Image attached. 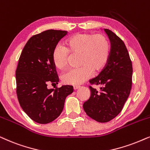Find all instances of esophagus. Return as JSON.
I'll return each mask as SVG.
<instances>
[{"mask_svg":"<svg viewBox=\"0 0 150 150\" xmlns=\"http://www.w3.org/2000/svg\"><path fill=\"white\" fill-rule=\"evenodd\" d=\"M80 87H81V86H79V85H74V86L73 87V88H74V90H76V89H79Z\"/></svg>","mask_w":150,"mask_h":150,"instance_id":"obj_1","label":"esophagus"}]
</instances>
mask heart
<instances>
[{
    "mask_svg": "<svg viewBox=\"0 0 150 150\" xmlns=\"http://www.w3.org/2000/svg\"><path fill=\"white\" fill-rule=\"evenodd\" d=\"M111 47L103 34L79 33L65 40V47L58 45L52 54L54 65L63 70L68 65L70 56H79L80 67L64 74L62 81L67 85H79L92 76L93 71L99 73L106 67L110 56Z\"/></svg>",
    "mask_w": 150,
    "mask_h": 150,
    "instance_id": "1",
    "label": "heart"
}]
</instances>
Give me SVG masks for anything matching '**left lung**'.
Masks as SVG:
<instances>
[{"instance_id": "obj_1", "label": "left lung", "mask_w": 150, "mask_h": 150, "mask_svg": "<svg viewBox=\"0 0 150 150\" xmlns=\"http://www.w3.org/2000/svg\"><path fill=\"white\" fill-rule=\"evenodd\" d=\"M111 42L106 67L91 85H100V90L89 86L91 96L83 104L87 116L96 121L107 122L121 112L130 94L132 84V63L125 43L113 32L104 29Z\"/></svg>"}]
</instances>
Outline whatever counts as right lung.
Listing matches in <instances>:
<instances>
[{"label": "right lung", "instance_id": "1", "mask_svg": "<svg viewBox=\"0 0 150 150\" xmlns=\"http://www.w3.org/2000/svg\"><path fill=\"white\" fill-rule=\"evenodd\" d=\"M66 31L49 30L31 37L25 44L16 70V94L23 111L34 121L47 124L57 118L71 85L47 89L59 81L52 54Z\"/></svg>", "mask_w": 150, "mask_h": 150}]
</instances>
